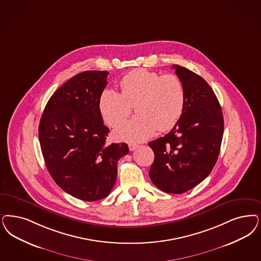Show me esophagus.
Instances as JSON below:
<instances>
[{
    "label": "esophagus",
    "instance_id": "34e87169",
    "mask_svg": "<svg viewBox=\"0 0 261 261\" xmlns=\"http://www.w3.org/2000/svg\"><path fill=\"white\" fill-rule=\"evenodd\" d=\"M128 146H129V149H130V151H133V150H135V149H137V148L139 147V144H128Z\"/></svg>",
    "mask_w": 261,
    "mask_h": 261
}]
</instances>
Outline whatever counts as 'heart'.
<instances>
[{"instance_id":"obj_1","label":"heart","mask_w":261,"mask_h":261,"mask_svg":"<svg viewBox=\"0 0 261 261\" xmlns=\"http://www.w3.org/2000/svg\"><path fill=\"white\" fill-rule=\"evenodd\" d=\"M121 93L106 89L99 98V111L111 127L123 122L135 105L138 114L114 132L117 140L141 142L158 129L171 130L182 116L185 90L174 74L160 76L156 72L138 68L126 74L119 83Z\"/></svg>"}]
</instances>
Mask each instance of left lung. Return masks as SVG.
Listing matches in <instances>:
<instances>
[{
	"instance_id": "left-lung-1",
	"label": "left lung",
	"mask_w": 261,
	"mask_h": 261,
	"mask_svg": "<svg viewBox=\"0 0 261 261\" xmlns=\"http://www.w3.org/2000/svg\"><path fill=\"white\" fill-rule=\"evenodd\" d=\"M185 90V106L167 135L150 142L153 184L169 194H182L205 179L214 168L224 135V117L211 87L199 75L172 65Z\"/></svg>"
}]
</instances>
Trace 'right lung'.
<instances>
[{
  "instance_id": "1",
  "label": "right lung",
  "mask_w": 261,
  "mask_h": 261,
  "mask_svg": "<svg viewBox=\"0 0 261 261\" xmlns=\"http://www.w3.org/2000/svg\"><path fill=\"white\" fill-rule=\"evenodd\" d=\"M108 71L72 77L53 93L43 111L38 138L47 170L65 193L86 201L106 198L128 145L106 144L110 132L99 111Z\"/></svg>"
}]
</instances>
